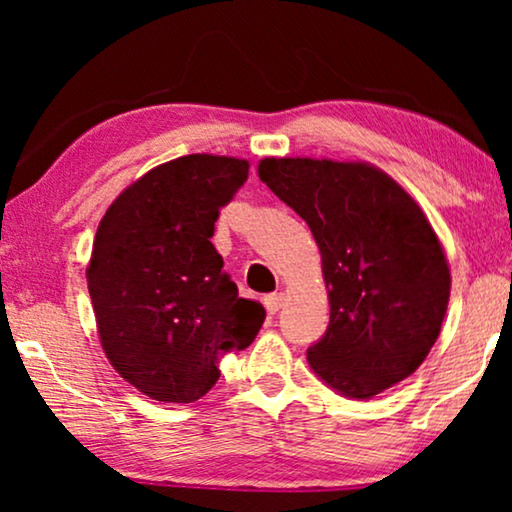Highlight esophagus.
<instances>
[{
  "label": "esophagus",
  "instance_id": "esophagus-1",
  "mask_svg": "<svg viewBox=\"0 0 512 512\" xmlns=\"http://www.w3.org/2000/svg\"><path fill=\"white\" fill-rule=\"evenodd\" d=\"M263 305H265V310H268V314H277L284 305V296L282 293H270V296L263 298Z\"/></svg>",
  "mask_w": 512,
  "mask_h": 512
}]
</instances>
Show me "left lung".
<instances>
[{
	"instance_id": "left-lung-1",
	"label": "left lung",
	"mask_w": 512,
	"mask_h": 512,
	"mask_svg": "<svg viewBox=\"0 0 512 512\" xmlns=\"http://www.w3.org/2000/svg\"><path fill=\"white\" fill-rule=\"evenodd\" d=\"M258 177L321 251L331 321L307 349L314 375L366 401L415 373L450 300L443 247L417 202L366 163L265 158Z\"/></svg>"
}]
</instances>
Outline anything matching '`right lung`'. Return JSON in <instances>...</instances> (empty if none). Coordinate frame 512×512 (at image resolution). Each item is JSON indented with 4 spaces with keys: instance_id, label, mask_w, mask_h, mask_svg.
Wrapping results in <instances>:
<instances>
[{
    "instance_id": "obj_1",
    "label": "right lung",
    "mask_w": 512,
    "mask_h": 512,
    "mask_svg": "<svg viewBox=\"0 0 512 512\" xmlns=\"http://www.w3.org/2000/svg\"><path fill=\"white\" fill-rule=\"evenodd\" d=\"M247 177V160H170L125 188L97 228L86 277L102 349L156 401H198L219 380V354L261 331L265 310L237 296L209 242Z\"/></svg>"
}]
</instances>
